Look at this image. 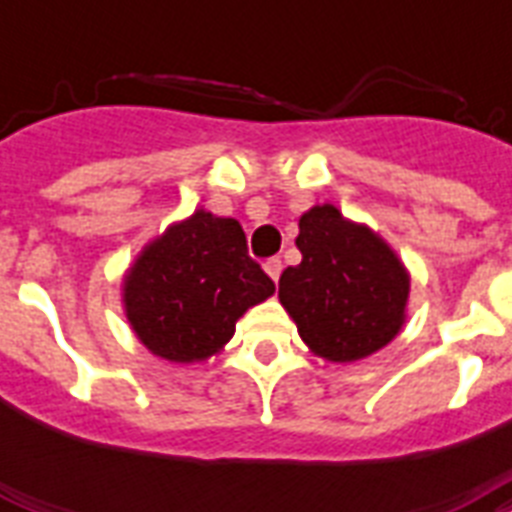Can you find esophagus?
<instances>
[{
  "instance_id": "34e87169",
  "label": "esophagus",
  "mask_w": 512,
  "mask_h": 512,
  "mask_svg": "<svg viewBox=\"0 0 512 512\" xmlns=\"http://www.w3.org/2000/svg\"><path fill=\"white\" fill-rule=\"evenodd\" d=\"M281 268H284V265H281L279 257H271V260H265V273H268L273 281H279Z\"/></svg>"
}]
</instances>
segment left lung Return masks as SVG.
<instances>
[{
  "label": "left lung",
  "mask_w": 512,
  "mask_h": 512,
  "mask_svg": "<svg viewBox=\"0 0 512 512\" xmlns=\"http://www.w3.org/2000/svg\"><path fill=\"white\" fill-rule=\"evenodd\" d=\"M303 263L279 279V300L313 356L350 364L404 329L412 276L380 233L316 204L300 215Z\"/></svg>",
  "instance_id": "left-lung-1"
}]
</instances>
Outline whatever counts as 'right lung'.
Returning <instances> with one entry per match:
<instances>
[{
    "mask_svg": "<svg viewBox=\"0 0 512 512\" xmlns=\"http://www.w3.org/2000/svg\"><path fill=\"white\" fill-rule=\"evenodd\" d=\"M273 292V281L247 255L239 220L207 209L167 225L122 276L132 332L172 364L217 356L236 332V321Z\"/></svg>",
    "mask_w": 512,
    "mask_h": 512,
    "instance_id": "right-lung-1",
    "label": "right lung"
}]
</instances>
